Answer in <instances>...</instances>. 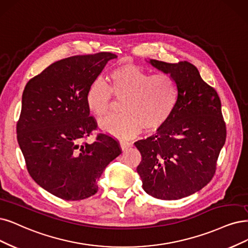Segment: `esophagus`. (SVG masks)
Listing matches in <instances>:
<instances>
[{"label":"esophagus","instance_id":"1","mask_svg":"<svg viewBox=\"0 0 248 248\" xmlns=\"http://www.w3.org/2000/svg\"><path fill=\"white\" fill-rule=\"evenodd\" d=\"M132 146H133V144L131 142H126V141H122L121 142V148H122L123 151L129 149L130 147H132Z\"/></svg>","mask_w":248,"mask_h":248}]
</instances>
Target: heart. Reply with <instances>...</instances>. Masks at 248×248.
Masks as SVG:
<instances>
[{
    "label": "heart",
    "mask_w": 248,
    "mask_h": 248,
    "mask_svg": "<svg viewBox=\"0 0 248 248\" xmlns=\"http://www.w3.org/2000/svg\"><path fill=\"white\" fill-rule=\"evenodd\" d=\"M113 95L123 100V114L106 117L99 125L106 134L125 139L141 130L152 133L166 124L177 108L180 86L168 73L152 76L139 65L125 63L110 71L109 86L95 81L89 87L86 102L90 112L97 118L106 115Z\"/></svg>",
    "instance_id": "1"
}]
</instances>
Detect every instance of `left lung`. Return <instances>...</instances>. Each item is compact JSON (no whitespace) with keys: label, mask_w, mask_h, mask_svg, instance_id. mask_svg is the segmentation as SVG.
I'll use <instances>...</instances> for the list:
<instances>
[{"label":"left lung","mask_w":248,"mask_h":248,"mask_svg":"<svg viewBox=\"0 0 248 248\" xmlns=\"http://www.w3.org/2000/svg\"><path fill=\"white\" fill-rule=\"evenodd\" d=\"M148 62L178 80L180 99L156 134L135 143L142 156L137 172L146 193L176 200L201 190L215 175L226 141L221 100L190 62Z\"/></svg>","instance_id":"1"}]
</instances>
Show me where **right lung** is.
<instances>
[{
    "label": "right lung",
    "mask_w": 248,
    "mask_h": 248,
    "mask_svg": "<svg viewBox=\"0 0 248 248\" xmlns=\"http://www.w3.org/2000/svg\"><path fill=\"white\" fill-rule=\"evenodd\" d=\"M115 54L100 52L54 62L27 82L17 123V141L36 184L64 200L97 193V181L122 153L105 134L86 139L97 129L86 95Z\"/></svg>",
    "instance_id": "right-lung-1"
}]
</instances>
